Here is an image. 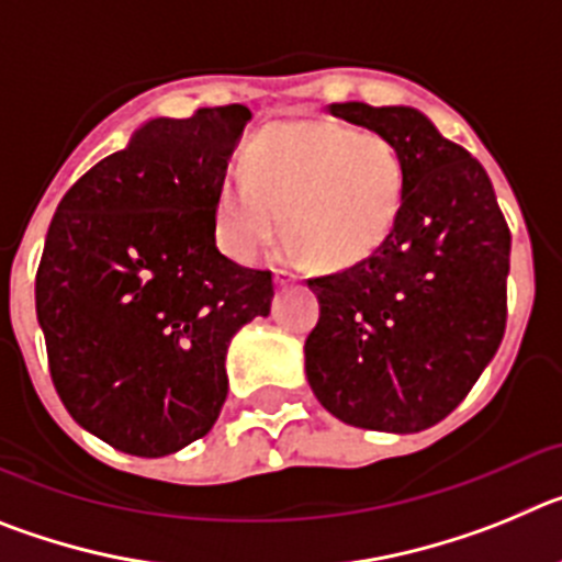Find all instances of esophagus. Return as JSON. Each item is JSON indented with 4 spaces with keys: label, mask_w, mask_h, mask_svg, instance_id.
<instances>
[{
    "label": "esophagus",
    "mask_w": 562,
    "mask_h": 562,
    "mask_svg": "<svg viewBox=\"0 0 562 562\" xmlns=\"http://www.w3.org/2000/svg\"><path fill=\"white\" fill-rule=\"evenodd\" d=\"M297 276L290 270H276V286H286V284H295Z\"/></svg>",
    "instance_id": "34e87169"
}]
</instances>
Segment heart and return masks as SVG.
<instances>
[{
  "label": "heart",
  "mask_w": 562,
  "mask_h": 562,
  "mask_svg": "<svg viewBox=\"0 0 562 562\" xmlns=\"http://www.w3.org/2000/svg\"><path fill=\"white\" fill-rule=\"evenodd\" d=\"M241 168L213 200L216 245L238 265H256L286 213L290 256L351 267L391 236L405 200L396 143L335 121L270 123L247 143Z\"/></svg>",
  "instance_id": "obj_1"
}]
</instances>
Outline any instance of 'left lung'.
Masks as SVG:
<instances>
[{
	"label": "left lung",
	"instance_id": "1",
	"mask_svg": "<svg viewBox=\"0 0 562 562\" xmlns=\"http://www.w3.org/2000/svg\"><path fill=\"white\" fill-rule=\"evenodd\" d=\"M329 112L396 143L405 200L369 258L310 278L321 317L304 346L306 380L346 425L419 434L498 351L513 236L481 162L419 109L349 101Z\"/></svg>",
	"mask_w": 562,
	"mask_h": 562
}]
</instances>
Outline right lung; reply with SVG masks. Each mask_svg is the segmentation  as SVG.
<instances>
[{
	"mask_svg": "<svg viewBox=\"0 0 562 562\" xmlns=\"http://www.w3.org/2000/svg\"><path fill=\"white\" fill-rule=\"evenodd\" d=\"M252 114L154 117L64 193L36 272L49 376L69 416L123 453L202 439L233 335L270 315L272 272L222 256L213 200Z\"/></svg>",
	"mask_w": 562,
	"mask_h": 562,
	"instance_id": "1",
	"label": "right lung"
}]
</instances>
